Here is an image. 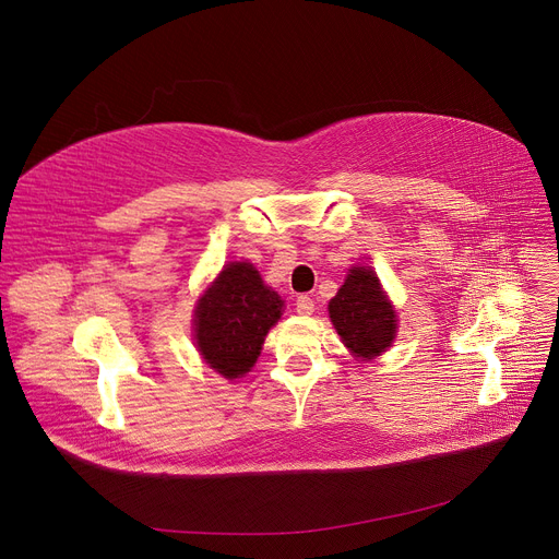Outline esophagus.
Returning <instances> with one entry per match:
<instances>
[{
	"label": "esophagus",
	"mask_w": 559,
	"mask_h": 559,
	"mask_svg": "<svg viewBox=\"0 0 559 559\" xmlns=\"http://www.w3.org/2000/svg\"><path fill=\"white\" fill-rule=\"evenodd\" d=\"M294 306H296V312H299V314H312L314 312V301L310 299L308 294H301Z\"/></svg>",
	"instance_id": "esophagus-1"
}]
</instances>
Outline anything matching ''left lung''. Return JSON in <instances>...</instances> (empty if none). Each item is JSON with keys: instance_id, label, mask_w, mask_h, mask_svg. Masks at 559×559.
<instances>
[{"instance_id": "left-lung-1", "label": "left lung", "mask_w": 559, "mask_h": 559, "mask_svg": "<svg viewBox=\"0 0 559 559\" xmlns=\"http://www.w3.org/2000/svg\"><path fill=\"white\" fill-rule=\"evenodd\" d=\"M328 310L344 344L357 357L370 359L384 353L395 337V312L382 294L378 276L366 267L350 270Z\"/></svg>"}]
</instances>
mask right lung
<instances>
[{
    "instance_id": "add662e5",
    "label": "right lung",
    "mask_w": 559,
    "mask_h": 559,
    "mask_svg": "<svg viewBox=\"0 0 559 559\" xmlns=\"http://www.w3.org/2000/svg\"><path fill=\"white\" fill-rule=\"evenodd\" d=\"M281 308V296L249 263L227 265L195 312V340L206 364L229 380L245 376Z\"/></svg>"
}]
</instances>
